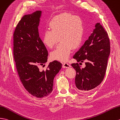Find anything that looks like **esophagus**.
I'll return each mask as SVG.
<instances>
[{
  "mask_svg": "<svg viewBox=\"0 0 120 120\" xmlns=\"http://www.w3.org/2000/svg\"><path fill=\"white\" fill-rule=\"evenodd\" d=\"M62 67L63 68H69L71 67V65L67 63H63Z\"/></svg>",
  "mask_w": 120,
  "mask_h": 120,
  "instance_id": "1",
  "label": "esophagus"
}]
</instances>
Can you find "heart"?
I'll use <instances>...</instances> for the list:
<instances>
[{"label": "heart", "mask_w": 120, "mask_h": 120, "mask_svg": "<svg viewBox=\"0 0 120 120\" xmlns=\"http://www.w3.org/2000/svg\"><path fill=\"white\" fill-rule=\"evenodd\" d=\"M49 30L42 37V43L49 49L53 48L60 39V43L50 54L51 59L62 62L68 61L73 48L79 47L84 35V24L80 17L64 13L55 16L49 22Z\"/></svg>", "instance_id": "obj_1"}]
</instances>
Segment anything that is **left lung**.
I'll return each mask as SVG.
<instances>
[{
    "label": "left lung",
    "instance_id": "1",
    "mask_svg": "<svg viewBox=\"0 0 120 120\" xmlns=\"http://www.w3.org/2000/svg\"><path fill=\"white\" fill-rule=\"evenodd\" d=\"M84 44L74 55L73 58L79 64L85 62L81 68L79 64L71 66L76 71L75 84L82 92L90 90L101 84L105 76L108 57L110 55L109 39L107 33L100 23Z\"/></svg>",
    "mask_w": 120,
    "mask_h": 120
}]
</instances>
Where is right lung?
Wrapping results in <instances>:
<instances>
[{"label":"right lung","mask_w":120,"mask_h":120,"mask_svg":"<svg viewBox=\"0 0 120 120\" xmlns=\"http://www.w3.org/2000/svg\"><path fill=\"white\" fill-rule=\"evenodd\" d=\"M41 11L24 15L14 33L13 54L19 77L26 90L33 96L41 98L52 91L54 79L62 68L58 61L50 62L45 71L39 67L45 65L48 52L39 37Z\"/></svg>","instance_id":"add662e5"}]
</instances>
